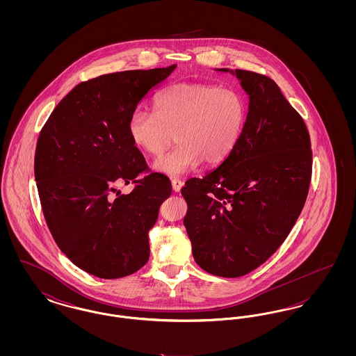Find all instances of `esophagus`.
I'll return each mask as SVG.
<instances>
[{
    "instance_id": "1",
    "label": "esophagus",
    "mask_w": 356,
    "mask_h": 356,
    "mask_svg": "<svg viewBox=\"0 0 356 356\" xmlns=\"http://www.w3.org/2000/svg\"><path fill=\"white\" fill-rule=\"evenodd\" d=\"M181 186H183V181L180 179H172V188L175 192H180Z\"/></svg>"
}]
</instances>
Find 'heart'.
I'll return each mask as SVG.
<instances>
[{
  "label": "heart",
  "instance_id": "b5f03b06",
  "mask_svg": "<svg viewBox=\"0 0 356 356\" xmlns=\"http://www.w3.org/2000/svg\"><path fill=\"white\" fill-rule=\"evenodd\" d=\"M153 111L137 109L128 120L134 145L151 156L164 152L173 141L177 147L153 163L168 176H180L205 165H219L240 141L247 109L234 89L212 85L176 84L159 92Z\"/></svg>",
  "mask_w": 356,
  "mask_h": 356
}]
</instances>
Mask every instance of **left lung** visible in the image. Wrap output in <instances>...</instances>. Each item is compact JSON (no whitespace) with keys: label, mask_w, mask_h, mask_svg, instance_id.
I'll return each instance as SVG.
<instances>
[{"label":"left lung","mask_w":356,"mask_h":356,"mask_svg":"<svg viewBox=\"0 0 356 356\" xmlns=\"http://www.w3.org/2000/svg\"><path fill=\"white\" fill-rule=\"evenodd\" d=\"M231 73L250 96L241 138L218 168L181 188L193 259L221 277L247 275L276 252L305 207L312 173L308 129L280 88L264 74Z\"/></svg>","instance_id":"obj_1"}]
</instances>
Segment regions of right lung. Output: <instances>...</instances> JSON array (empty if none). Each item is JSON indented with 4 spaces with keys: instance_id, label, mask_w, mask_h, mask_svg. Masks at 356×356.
<instances>
[{
    "instance_id": "1",
    "label": "right lung",
    "mask_w": 356,
    "mask_h": 356,
    "mask_svg": "<svg viewBox=\"0 0 356 356\" xmlns=\"http://www.w3.org/2000/svg\"><path fill=\"white\" fill-rule=\"evenodd\" d=\"M176 65L102 74L76 85L42 127L34 177L44 218L69 260L102 279L138 271L149 259L148 232L172 193L149 172L128 135L137 104ZM149 175L141 181L135 177ZM136 183L121 195L119 182Z\"/></svg>"
}]
</instances>
